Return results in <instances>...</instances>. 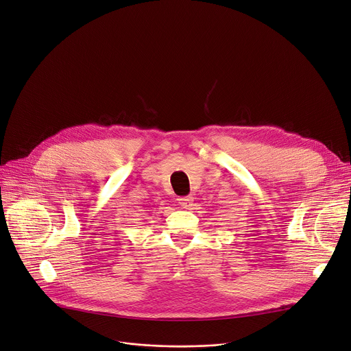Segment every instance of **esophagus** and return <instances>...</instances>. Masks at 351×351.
I'll use <instances>...</instances> for the list:
<instances>
[{"mask_svg":"<svg viewBox=\"0 0 351 351\" xmlns=\"http://www.w3.org/2000/svg\"><path fill=\"white\" fill-rule=\"evenodd\" d=\"M178 202H179V206H182L183 208H189L193 203V197H190V196L180 197V199H178Z\"/></svg>","mask_w":351,"mask_h":351,"instance_id":"1","label":"esophagus"}]
</instances>
